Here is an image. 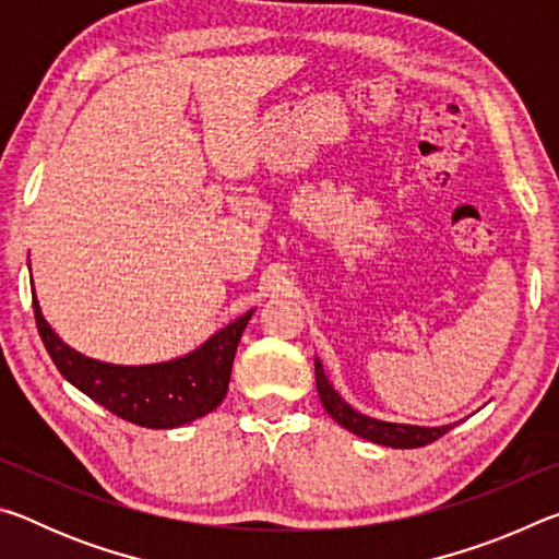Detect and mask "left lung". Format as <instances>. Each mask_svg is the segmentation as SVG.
<instances>
[{
  "label": "left lung",
  "instance_id": "1",
  "mask_svg": "<svg viewBox=\"0 0 559 559\" xmlns=\"http://www.w3.org/2000/svg\"><path fill=\"white\" fill-rule=\"evenodd\" d=\"M316 384H318V396H320V402H323L325 412L333 416L340 427H345L347 431L357 433L359 439L380 443V447L419 449V447H427V443H431V441H437L449 429L456 427V424H443V427L394 424V421H382V419H374V416L357 412L355 406H349L343 396L335 392V386L328 382L325 370H323V365H320L318 357H316Z\"/></svg>",
  "mask_w": 559,
  "mask_h": 559
}]
</instances>
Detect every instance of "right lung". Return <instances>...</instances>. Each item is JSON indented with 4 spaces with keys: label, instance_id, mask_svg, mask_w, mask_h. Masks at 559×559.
<instances>
[{
    "label": "right lung",
    "instance_id": "add662e5",
    "mask_svg": "<svg viewBox=\"0 0 559 559\" xmlns=\"http://www.w3.org/2000/svg\"><path fill=\"white\" fill-rule=\"evenodd\" d=\"M34 296L36 328L46 353L75 390L120 419L147 429H175L214 412L229 390L236 347L253 310L236 318L182 357L155 365H112L81 355L46 323Z\"/></svg>",
    "mask_w": 559,
    "mask_h": 559
}]
</instances>
